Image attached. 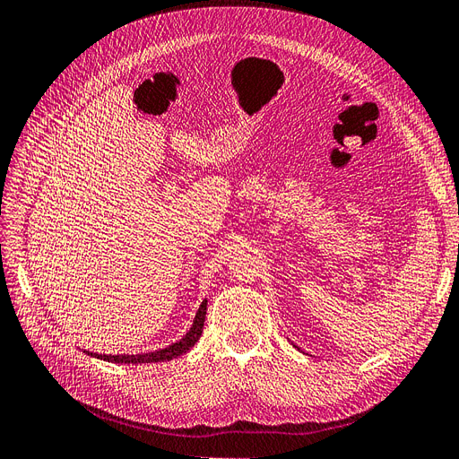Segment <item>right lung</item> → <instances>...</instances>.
I'll return each mask as SVG.
<instances>
[{
	"label": "right lung",
	"instance_id": "1",
	"mask_svg": "<svg viewBox=\"0 0 459 459\" xmlns=\"http://www.w3.org/2000/svg\"><path fill=\"white\" fill-rule=\"evenodd\" d=\"M205 315H207V299L199 305L195 318L192 327L188 329V333L182 337L180 341L166 346V348H160V351L154 352H144V354H96V352H90L84 351L88 356H94L100 358L103 361H111V363H156V361H169L173 358H178L185 352H188L190 348L199 341L201 332H204V322H205Z\"/></svg>",
	"mask_w": 459,
	"mask_h": 459
}]
</instances>
